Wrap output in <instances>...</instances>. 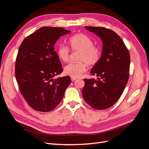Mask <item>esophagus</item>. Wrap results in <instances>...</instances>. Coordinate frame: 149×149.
Masks as SVG:
<instances>
[{
    "label": "esophagus",
    "mask_w": 149,
    "mask_h": 149,
    "mask_svg": "<svg viewBox=\"0 0 149 149\" xmlns=\"http://www.w3.org/2000/svg\"><path fill=\"white\" fill-rule=\"evenodd\" d=\"M76 79V78H71V81H75Z\"/></svg>",
    "instance_id": "34e87169"
}]
</instances>
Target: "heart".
Listing matches in <instances>:
<instances>
[{
    "label": "heart",
    "instance_id": "obj_1",
    "mask_svg": "<svg viewBox=\"0 0 149 149\" xmlns=\"http://www.w3.org/2000/svg\"><path fill=\"white\" fill-rule=\"evenodd\" d=\"M68 44L72 50L79 52L78 60L79 62L70 63L64 68L66 75L71 78H78L86 71V64L89 66L95 65L101 58V50L98 47L93 45V42L88 36L83 33L76 34L70 38ZM59 59L66 62L70 58L69 48L61 45L57 49Z\"/></svg>",
    "mask_w": 149,
    "mask_h": 149
}]
</instances>
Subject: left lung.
<instances>
[{
  "label": "left lung",
  "instance_id": "obj_1",
  "mask_svg": "<svg viewBox=\"0 0 149 149\" xmlns=\"http://www.w3.org/2000/svg\"><path fill=\"white\" fill-rule=\"evenodd\" d=\"M85 29L101 39L102 49L100 60L90 71L97 78L84 79L82 95L94 109H106L119 100L127 83L130 55L123 40L114 31L95 26Z\"/></svg>",
  "mask_w": 149,
  "mask_h": 149
}]
</instances>
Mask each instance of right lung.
<instances>
[{
  "mask_svg": "<svg viewBox=\"0 0 149 149\" xmlns=\"http://www.w3.org/2000/svg\"><path fill=\"white\" fill-rule=\"evenodd\" d=\"M71 31L43 26L26 37L20 45L15 63V78L20 91L33 109L48 112L55 109L71 83L68 76L54 79L63 69L54 45Z\"/></svg>",
  "mask_w": 149,
  "mask_h": 149,
  "instance_id": "obj_1",
  "label": "right lung"
}]
</instances>
